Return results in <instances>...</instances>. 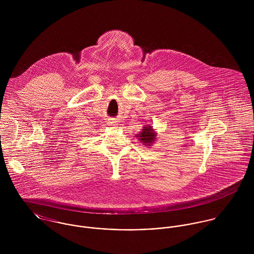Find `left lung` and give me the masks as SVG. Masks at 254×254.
<instances>
[{"label": "left lung", "mask_w": 254, "mask_h": 254, "mask_svg": "<svg viewBox=\"0 0 254 254\" xmlns=\"http://www.w3.org/2000/svg\"><path fill=\"white\" fill-rule=\"evenodd\" d=\"M156 134L154 133L151 126H145L143 128L142 132L140 134H137V138L140 140L141 143L145 144V145H150L155 140Z\"/></svg>", "instance_id": "8db88e82"}]
</instances>
